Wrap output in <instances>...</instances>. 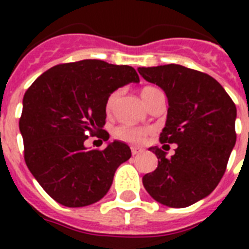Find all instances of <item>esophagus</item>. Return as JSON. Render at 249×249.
<instances>
[{"instance_id":"1","label":"esophagus","mask_w":249,"mask_h":249,"mask_svg":"<svg viewBox=\"0 0 249 249\" xmlns=\"http://www.w3.org/2000/svg\"><path fill=\"white\" fill-rule=\"evenodd\" d=\"M140 152H142V148L141 147H132V155H137Z\"/></svg>"}]
</instances>
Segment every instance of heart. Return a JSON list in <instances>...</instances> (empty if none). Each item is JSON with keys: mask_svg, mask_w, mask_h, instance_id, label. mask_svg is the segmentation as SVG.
Listing matches in <instances>:
<instances>
[{"mask_svg": "<svg viewBox=\"0 0 249 249\" xmlns=\"http://www.w3.org/2000/svg\"><path fill=\"white\" fill-rule=\"evenodd\" d=\"M156 91H158V89L152 88V86H146V88L141 90V97L144 101V103H147L152 94L156 93ZM117 98H119V91H113L112 94H109V97L107 98V102H106V111L107 112L112 111L115 105H116ZM151 128H140V126L123 124L115 128L113 136L116 137L117 140L124 141V142H128V143H142L144 138L148 134H151Z\"/></svg>", "mask_w": 249, "mask_h": 249, "instance_id": "1", "label": "heart"}]
</instances>
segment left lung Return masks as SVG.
Here are the masks:
<instances>
[{
  "mask_svg": "<svg viewBox=\"0 0 249 249\" xmlns=\"http://www.w3.org/2000/svg\"><path fill=\"white\" fill-rule=\"evenodd\" d=\"M138 72L166 94L169 107L160 142L177 144L170 159L161 148L150 147L159 161L142 182L160 204L185 208L208 196L224 176L236 142V107L221 84L203 72L179 64Z\"/></svg>",
  "mask_w": 249,
  "mask_h": 249,
  "instance_id": "left-lung-1",
  "label": "left lung"
}]
</instances>
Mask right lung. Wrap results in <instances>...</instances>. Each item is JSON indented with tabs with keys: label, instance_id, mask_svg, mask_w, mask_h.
<instances>
[{
	"label": "right lung",
	"instance_id": "1",
	"mask_svg": "<svg viewBox=\"0 0 249 249\" xmlns=\"http://www.w3.org/2000/svg\"><path fill=\"white\" fill-rule=\"evenodd\" d=\"M130 83H140L130 66L84 59L50 68L25 91L19 120L25 164L59 204L77 208L101 200L117 168L130 159L121 141L102 151L84 144L89 134L108 141L107 98Z\"/></svg>",
	"mask_w": 249,
	"mask_h": 249
}]
</instances>
